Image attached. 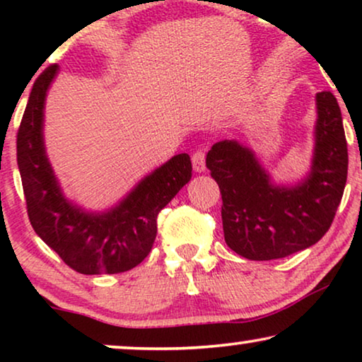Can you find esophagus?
Returning <instances> with one entry per match:
<instances>
[{
	"label": "esophagus",
	"mask_w": 362,
	"mask_h": 362,
	"mask_svg": "<svg viewBox=\"0 0 362 362\" xmlns=\"http://www.w3.org/2000/svg\"><path fill=\"white\" fill-rule=\"evenodd\" d=\"M192 168H194L196 173L206 171V155L204 151H196L192 155Z\"/></svg>",
	"instance_id": "34e87169"
}]
</instances>
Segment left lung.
<instances>
[{"label":"left lung","instance_id":"left-lung-1","mask_svg":"<svg viewBox=\"0 0 362 362\" xmlns=\"http://www.w3.org/2000/svg\"><path fill=\"white\" fill-rule=\"evenodd\" d=\"M315 100L311 166L293 185L275 182L255 151L237 140L207 151L206 166L222 194L226 244L245 259H284L308 249L334 219L348 177V145L336 97L320 92Z\"/></svg>","mask_w":362,"mask_h":362}]
</instances>
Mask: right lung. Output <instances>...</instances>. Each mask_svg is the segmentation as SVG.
Segmentation results:
<instances>
[{
  "label": "right lung",
  "instance_id": "1",
  "mask_svg": "<svg viewBox=\"0 0 362 362\" xmlns=\"http://www.w3.org/2000/svg\"><path fill=\"white\" fill-rule=\"evenodd\" d=\"M57 74L59 66H51L34 82L18 132V168L29 221L78 274H122L150 254L158 214L191 180V158L187 153L173 156L105 211L78 206L64 194L44 143V107Z\"/></svg>",
  "mask_w": 362,
  "mask_h": 362
}]
</instances>
